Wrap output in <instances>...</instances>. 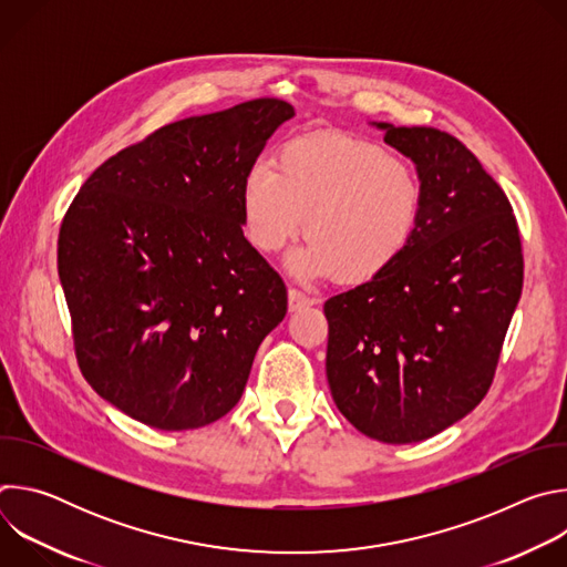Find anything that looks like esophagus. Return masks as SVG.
Here are the masks:
<instances>
[{"label": "esophagus", "mask_w": 567, "mask_h": 567, "mask_svg": "<svg viewBox=\"0 0 567 567\" xmlns=\"http://www.w3.org/2000/svg\"><path fill=\"white\" fill-rule=\"evenodd\" d=\"M287 298H289V311H300V309L313 305V298H309V296H305V293H300L296 289H289Z\"/></svg>", "instance_id": "1"}]
</instances>
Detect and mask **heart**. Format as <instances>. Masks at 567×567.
<instances>
[{"instance_id": "obj_1", "label": "heart", "mask_w": 567, "mask_h": 567, "mask_svg": "<svg viewBox=\"0 0 567 567\" xmlns=\"http://www.w3.org/2000/svg\"><path fill=\"white\" fill-rule=\"evenodd\" d=\"M422 204L406 161L339 132L285 143L276 168L256 164L239 186L241 226L260 254L280 251L305 226L309 239L287 258L302 280L383 276L411 247Z\"/></svg>"}]
</instances>
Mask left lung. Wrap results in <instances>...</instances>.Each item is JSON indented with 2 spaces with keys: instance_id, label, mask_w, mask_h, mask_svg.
<instances>
[{
  "instance_id": "left-lung-1",
  "label": "left lung",
  "mask_w": 567,
  "mask_h": 567,
  "mask_svg": "<svg viewBox=\"0 0 567 567\" xmlns=\"http://www.w3.org/2000/svg\"><path fill=\"white\" fill-rule=\"evenodd\" d=\"M413 161L424 204L383 276L326 302L339 411L385 444L429 440L487 394L523 291L520 235L503 188L451 134L372 123Z\"/></svg>"
}]
</instances>
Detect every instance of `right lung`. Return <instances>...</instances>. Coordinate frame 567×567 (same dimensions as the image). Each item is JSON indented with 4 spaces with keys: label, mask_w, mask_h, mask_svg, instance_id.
<instances>
[{
    "label": "right lung",
    "mask_w": 567,
    "mask_h": 567,
    "mask_svg": "<svg viewBox=\"0 0 567 567\" xmlns=\"http://www.w3.org/2000/svg\"><path fill=\"white\" fill-rule=\"evenodd\" d=\"M293 116L258 99L171 123L107 158L69 206L58 274L78 365L127 417L202 429L245 392L287 289L241 233L239 186Z\"/></svg>",
    "instance_id": "right-lung-1"
}]
</instances>
